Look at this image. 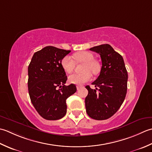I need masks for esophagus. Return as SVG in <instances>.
<instances>
[{
    "mask_svg": "<svg viewBox=\"0 0 152 152\" xmlns=\"http://www.w3.org/2000/svg\"><path fill=\"white\" fill-rule=\"evenodd\" d=\"M82 87H83V86H81V85H77V89L79 91V90L80 88H82Z\"/></svg>",
    "mask_w": 152,
    "mask_h": 152,
    "instance_id": "34e87169",
    "label": "esophagus"
}]
</instances>
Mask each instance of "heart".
I'll use <instances>...</instances> for the list:
<instances>
[{"mask_svg": "<svg viewBox=\"0 0 152 152\" xmlns=\"http://www.w3.org/2000/svg\"><path fill=\"white\" fill-rule=\"evenodd\" d=\"M73 58L77 63H83L80 70L83 72L74 73L69 75V82L74 85H82L92 79V73L96 74L100 70V66L96 61L93 60L94 56L91 52L80 51L73 54ZM69 56H66L61 60V65L63 69L67 73H72L75 66V63Z\"/></svg>", "mask_w": 152, "mask_h": 152, "instance_id": "obj_1", "label": "heart"}]
</instances>
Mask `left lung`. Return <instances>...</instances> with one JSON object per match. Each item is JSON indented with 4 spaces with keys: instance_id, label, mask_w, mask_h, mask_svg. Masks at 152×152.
<instances>
[{
    "instance_id": "left-lung-1",
    "label": "left lung",
    "mask_w": 152,
    "mask_h": 152,
    "mask_svg": "<svg viewBox=\"0 0 152 152\" xmlns=\"http://www.w3.org/2000/svg\"><path fill=\"white\" fill-rule=\"evenodd\" d=\"M90 50L100 55L102 68L100 75L92 83L96 89L86 86L88 91L86 111L92 119L105 120L117 112L125 100L128 73L122 56L110 45L94 46Z\"/></svg>"
}]
</instances>
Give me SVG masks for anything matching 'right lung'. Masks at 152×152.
<instances>
[{
    "mask_svg": "<svg viewBox=\"0 0 152 152\" xmlns=\"http://www.w3.org/2000/svg\"><path fill=\"white\" fill-rule=\"evenodd\" d=\"M71 50L48 46L33 54L28 67V91L37 112L46 120H58L67 112L66 100L77 91L65 85L67 79L61 65Z\"/></svg>",
    "mask_w": 152,
    "mask_h": 152,
    "instance_id": "add662e5",
    "label": "right lung"
}]
</instances>
